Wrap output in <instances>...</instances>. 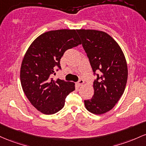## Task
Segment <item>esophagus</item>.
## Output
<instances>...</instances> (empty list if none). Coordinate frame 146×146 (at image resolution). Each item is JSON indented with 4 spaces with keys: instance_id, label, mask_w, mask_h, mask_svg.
I'll return each mask as SVG.
<instances>
[{
    "instance_id": "1",
    "label": "esophagus",
    "mask_w": 146,
    "mask_h": 146,
    "mask_svg": "<svg viewBox=\"0 0 146 146\" xmlns=\"http://www.w3.org/2000/svg\"><path fill=\"white\" fill-rule=\"evenodd\" d=\"M77 83L78 86H81V85H83V83H84V80H83V78H80V79L78 80V81L77 82Z\"/></svg>"
}]
</instances>
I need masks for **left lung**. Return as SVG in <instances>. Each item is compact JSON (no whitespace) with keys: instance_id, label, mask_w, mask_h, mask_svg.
I'll return each mask as SVG.
<instances>
[{"instance_id":"1","label":"left lung","mask_w":146,"mask_h":146,"mask_svg":"<svg viewBox=\"0 0 146 146\" xmlns=\"http://www.w3.org/2000/svg\"><path fill=\"white\" fill-rule=\"evenodd\" d=\"M76 32L96 76L93 82L94 95L85 100V106L93 114H104L114 108L125 90L127 79L125 56L117 42L106 32L92 29Z\"/></svg>"}]
</instances>
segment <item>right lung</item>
Segmentation results:
<instances>
[{"label":"right lung","instance_id":"right-lung-1","mask_svg":"<svg viewBox=\"0 0 146 146\" xmlns=\"http://www.w3.org/2000/svg\"><path fill=\"white\" fill-rule=\"evenodd\" d=\"M75 29H58L36 38L25 55L21 68V82L32 106L45 114L58 112L65 98L75 90L74 83L51 78L61 70L60 60L66 50L81 45Z\"/></svg>","mask_w":146,"mask_h":146}]
</instances>
